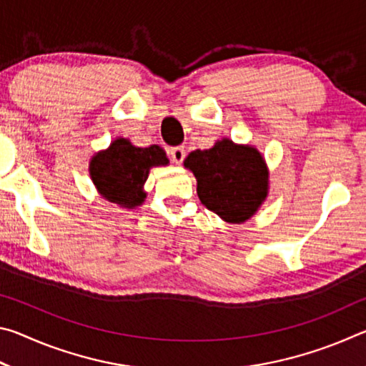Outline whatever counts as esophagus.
I'll list each match as a JSON object with an SVG mask.
<instances>
[{"label": "esophagus", "instance_id": "1", "mask_svg": "<svg viewBox=\"0 0 366 366\" xmlns=\"http://www.w3.org/2000/svg\"><path fill=\"white\" fill-rule=\"evenodd\" d=\"M169 157H171V159H172V163L181 164L182 161H184V158H185V150H184L182 147L171 148V150H169Z\"/></svg>", "mask_w": 366, "mask_h": 366}]
</instances>
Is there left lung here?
Listing matches in <instances>:
<instances>
[{
  "mask_svg": "<svg viewBox=\"0 0 366 366\" xmlns=\"http://www.w3.org/2000/svg\"><path fill=\"white\" fill-rule=\"evenodd\" d=\"M184 166L194 172L203 205L231 224L249 221L268 197L269 169L252 145L224 137L208 150L189 153Z\"/></svg>",
  "mask_w": 366,
  "mask_h": 366,
  "instance_id": "8db88e82",
  "label": "left lung"
}]
</instances>
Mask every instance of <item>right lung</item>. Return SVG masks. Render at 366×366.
Here are the masks:
<instances>
[{"label": "right lung", "instance_id": "1", "mask_svg": "<svg viewBox=\"0 0 366 366\" xmlns=\"http://www.w3.org/2000/svg\"><path fill=\"white\" fill-rule=\"evenodd\" d=\"M169 158L159 145L135 147L129 139L117 137L107 150L90 159L89 172L104 200L122 208L134 209L145 202L144 185L154 166H168Z\"/></svg>", "mask_w": 366, "mask_h": 366}]
</instances>
